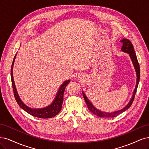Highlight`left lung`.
<instances>
[{"mask_svg": "<svg viewBox=\"0 0 149 149\" xmlns=\"http://www.w3.org/2000/svg\"><path fill=\"white\" fill-rule=\"evenodd\" d=\"M122 43H123V46L121 50L123 52H127L130 56L131 58L132 59V61L134 64V68L136 69V74H137V84H136V87L135 90H134V92L133 93V95L132 97L131 98V100H130V102L127 104V106H126L123 109L119 110V111H115L114 113H106V112H103V111H99L98 109H97V108H95L93 104L90 103V101L87 99V98L86 97V96L85 95V93L84 92H82L83 93V96L84 100L85 101V103L87 105V107L88 108V109L90 111L92 112L93 114H94L96 116H97L98 117H102V118H114L117 116L118 115H119V114H121L122 113H123L124 111H125L126 110H127L129 107L131 106V104L133 103V101L134 100V98H135V95L137 91V88L138 87V84H139V79H140V66H139V64L138 62L137 59V56L136 54L135 53V51H134V47L133 45L131 43V42L129 41L127 39H125L124 38L122 40L120 41Z\"/></svg>", "mask_w": 149, "mask_h": 149, "instance_id": "1", "label": "left lung"}]
</instances>
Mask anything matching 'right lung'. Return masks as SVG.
I'll use <instances>...</instances> for the list:
<instances>
[{"mask_svg": "<svg viewBox=\"0 0 149 149\" xmlns=\"http://www.w3.org/2000/svg\"><path fill=\"white\" fill-rule=\"evenodd\" d=\"M15 58V56L13 59L12 68H11V80H12V85L14 97H15V100L17 101V102L19 106H20L23 110H25V111L27 112L28 114H30L31 115V116H35V117L47 119V118H51L56 116V115L58 114L61 110L62 103H63V100H64V90L65 89L66 86L69 84L70 80L64 81V84L61 86V87L58 90V92L57 93V96L55 100L49 107H47L45 108H42V109L30 108L29 107H26L25 104L22 102L21 100L20 99V98H19L18 95L17 94V90L15 87V84H14V81L13 79L12 69H13V64Z\"/></svg>", "mask_w": 149, "mask_h": 149, "instance_id": "1", "label": "right lung"}]
</instances>
